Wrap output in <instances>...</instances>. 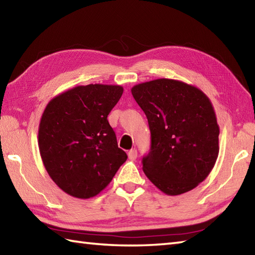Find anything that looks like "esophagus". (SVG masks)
<instances>
[{"instance_id":"1","label":"esophagus","mask_w":255,"mask_h":255,"mask_svg":"<svg viewBox=\"0 0 255 255\" xmlns=\"http://www.w3.org/2000/svg\"><path fill=\"white\" fill-rule=\"evenodd\" d=\"M128 158L130 159V160H134V159L137 158V150H136V149H131V150L128 151Z\"/></svg>"}]
</instances>
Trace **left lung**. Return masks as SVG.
<instances>
[{
	"mask_svg": "<svg viewBox=\"0 0 255 255\" xmlns=\"http://www.w3.org/2000/svg\"><path fill=\"white\" fill-rule=\"evenodd\" d=\"M146 114L150 150L143 172L159 190L178 196L196 188L211 172L219 154V126L210 99L180 81L160 78L131 88Z\"/></svg>",
	"mask_w": 255,
	"mask_h": 255,
	"instance_id": "1",
	"label": "left lung"
}]
</instances>
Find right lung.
I'll return each instance as SVG.
<instances>
[{
  "label": "right lung",
  "mask_w": 255,
  "mask_h": 255,
  "mask_svg": "<svg viewBox=\"0 0 255 255\" xmlns=\"http://www.w3.org/2000/svg\"><path fill=\"white\" fill-rule=\"evenodd\" d=\"M123 92L118 85L77 86L45 108L38 128L39 152L49 177L69 196H97L127 160L107 119Z\"/></svg>",
  "instance_id": "obj_1"
}]
</instances>
